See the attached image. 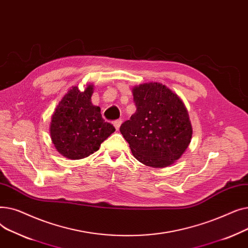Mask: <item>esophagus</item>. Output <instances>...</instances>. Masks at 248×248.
Segmentation results:
<instances>
[{
	"label": "esophagus",
	"instance_id": "1",
	"mask_svg": "<svg viewBox=\"0 0 248 248\" xmlns=\"http://www.w3.org/2000/svg\"><path fill=\"white\" fill-rule=\"evenodd\" d=\"M122 123H123V122H122V120H116V121H114V122H113V125H114V127H115L116 131H119V129H120Z\"/></svg>",
	"mask_w": 248,
	"mask_h": 248
}]
</instances>
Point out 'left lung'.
I'll list each match as a JSON object with an SVG mask.
<instances>
[{
  "mask_svg": "<svg viewBox=\"0 0 248 248\" xmlns=\"http://www.w3.org/2000/svg\"><path fill=\"white\" fill-rule=\"evenodd\" d=\"M132 93L137 110L121 125L122 135L141 164L171 166L186 152L193 135L184 102L159 82L134 86Z\"/></svg>",
  "mask_w": 248,
  "mask_h": 248,
  "instance_id": "obj_1",
  "label": "left lung"
}]
</instances>
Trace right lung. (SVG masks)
Instances as JSON below:
<instances>
[{"mask_svg":"<svg viewBox=\"0 0 248 248\" xmlns=\"http://www.w3.org/2000/svg\"><path fill=\"white\" fill-rule=\"evenodd\" d=\"M94 85L72 86L57 104L49 126L52 144L63 157L79 160L96 152L115 128L91 102Z\"/></svg>","mask_w":248,"mask_h":248,"instance_id":"right-lung-1","label":"right lung"}]
</instances>
